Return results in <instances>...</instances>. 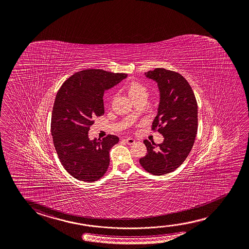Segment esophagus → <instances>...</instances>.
<instances>
[{"mask_svg": "<svg viewBox=\"0 0 249 249\" xmlns=\"http://www.w3.org/2000/svg\"><path fill=\"white\" fill-rule=\"evenodd\" d=\"M124 141H125V142H126V144H128V145H133V144L135 142V140L133 138L124 139Z\"/></svg>", "mask_w": 249, "mask_h": 249, "instance_id": "obj_1", "label": "esophagus"}]
</instances>
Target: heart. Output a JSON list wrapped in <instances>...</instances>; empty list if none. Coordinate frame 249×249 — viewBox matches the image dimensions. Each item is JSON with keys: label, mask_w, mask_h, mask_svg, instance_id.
I'll return each instance as SVG.
<instances>
[{"label": "heart", "mask_w": 249, "mask_h": 249, "mask_svg": "<svg viewBox=\"0 0 249 249\" xmlns=\"http://www.w3.org/2000/svg\"><path fill=\"white\" fill-rule=\"evenodd\" d=\"M126 89H127V93L129 94L130 98L132 99L133 101L135 100V99L141 97V96L147 95V89H146V88H145L142 84L139 83V82H130V83L128 84V86H127Z\"/></svg>", "instance_id": "obj_1"}]
</instances>
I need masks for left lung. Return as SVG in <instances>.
<instances>
[{
	"label": "left lung",
	"instance_id": "left-lung-1",
	"mask_svg": "<svg viewBox=\"0 0 249 249\" xmlns=\"http://www.w3.org/2000/svg\"><path fill=\"white\" fill-rule=\"evenodd\" d=\"M145 75L157 82L160 98L158 113L152 130L163 135L156 145L145 140L147 154L140 159L146 171L162 176L183 163L194 146L198 127V106L191 86L180 73L157 68Z\"/></svg>",
	"mask_w": 249,
	"mask_h": 249
}]
</instances>
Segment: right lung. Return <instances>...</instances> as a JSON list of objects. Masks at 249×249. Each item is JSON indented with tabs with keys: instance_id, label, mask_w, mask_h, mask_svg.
<instances>
[{
	"instance_id": "right-lung-1",
	"label": "right lung",
	"mask_w": 249,
	"mask_h": 249,
	"mask_svg": "<svg viewBox=\"0 0 249 249\" xmlns=\"http://www.w3.org/2000/svg\"><path fill=\"white\" fill-rule=\"evenodd\" d=\"M126 73L102 70H82L70 76L58 90L51 116V134L61 165L73 178L94 182L109 166V151L119 137L90 141L95 117L104 114V91L118 84Z\"/></svg>"
}]
</instances>
